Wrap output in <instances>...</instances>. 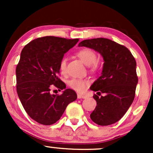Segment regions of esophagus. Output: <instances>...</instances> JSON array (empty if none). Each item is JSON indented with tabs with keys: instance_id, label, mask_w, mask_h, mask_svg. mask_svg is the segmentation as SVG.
Here are the masks:
<instances>
[{
	"instance_id": "esophagus-1",
	"label": "esophagus",
	"mask_w": 153,
	"mask_h": 153,
	"mask_svg": "<svg viewBox=\"0 0 153 153\" xmlns=\"http://www.w3.org/2000/svg\"><path fill=\"white\" fill-rule=\"evenodd\" d=\"M77 96H78V99H85V98H86V96L80 94H77Z\"/></svg>"
}]
</instances>
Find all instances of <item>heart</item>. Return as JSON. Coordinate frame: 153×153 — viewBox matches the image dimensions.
<instances>
[{"mask_svg": "<svg viewBox=\"0 0 153 153\" xmlns=\"http://www.w3.org/2000/svg\"><path fill=\"white\" fill-rule=\"evenodd\" d=\"M78 57L81 59L83 63L87 65H89L92 71H96L98 68V63L96 62L97 55L94 50L89 48H84L78 51L77 53ZM67 62L65 58L60 59L59 63V69L62 74H64L66 72ZM90 84V81L88 79L82 78H73L68 82L69 86L73 90L78 91L79 93H82L86 90L87 87Z\"/></svg>", "mask_w": 153, "mask_h": 153, "instance_id": "1", "label": "heart"}]
</instances>
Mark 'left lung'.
I'll use <instances>...</instances> for the list:
<instances>
[{"mask_svg":"<svg viewBox=\"0 0 153 153\" xmlns=\"http://www.w3.org/2000/svg\"><path fill=\"white\" fill-rule=\"evenodd\" d=\"M78 46L97 51L104 60L101 75L90 88L98 94L93 96L97 105L90 115L91 120L101 126L114 124L134 101L138 82L134 57L124 45L106 38L83 40Z\"/></svg>","mask_w":153,"mask_h":153,"instance_id":"left-lung-1","label":"left lung"}]
</instances>
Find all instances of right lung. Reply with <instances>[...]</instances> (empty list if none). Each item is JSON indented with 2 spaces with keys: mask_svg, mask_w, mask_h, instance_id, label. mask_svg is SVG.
Listing matches in <instances>:
<instances>
[{
  "mask_svg": "<svg viewBox=\"0 0 153 153\" xmlns=\"http://www.w3.org/2000/svg\"><path fill=\"white\" fill-rule=\"evenodd\" d=\"M78 41V39L43 36L28 43L21 52L16 69L17 94L28 115L39 124H54L68 105L77 99L76 93L65 89V83L57 75L60 59ZM54 87L65 90L60 95L53 94Z\"/></svg>",
  "mask_w": 153,
  "mask_h": 153,
  "instance_id": "obj_1",
  "label": "right lung"
}]
</instances>
